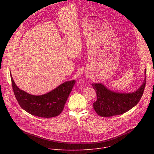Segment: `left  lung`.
Wrapping results in <instances>:
<instances>
[{
	"instance_id": "8db88e82",
	"label": "left lung",
	"mask_w": 154,
	"mask_h": 154,
	"mask_svg": "<svg viewBox=\"0 0 154 154\" xmlns=\"http://www.w3.org/2000/svg\"><path fill=\"white\" fill-rule=\"evenodd\" d=\"M144 79L139 88L131 93H119L110 90L101 83H92L97 94V100L93 103L94 110L99 116L109 117L121 115L134 107L140 101L146 85Z\"/></svg>"
}]
</instances>
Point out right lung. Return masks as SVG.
<instances>
[{"label": "right lung", "mask_w": 154, "mask_h": 154, "mask_svg": "<svg viewBox=\"0 0 154 154\" xmlns=\"http://www.w3.org/2000/svg\"><path fill=\"white\" fill-rule=\"evenodd\" d=\"M13 90L21 108L27 113L41 118H52L59 115L64 108L75 80L66 81L53 90L42 95L30 94L19 89L10 74Z\"/></svg>", "instance_id": "1"}]
</instances>
